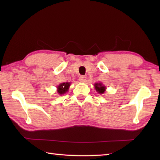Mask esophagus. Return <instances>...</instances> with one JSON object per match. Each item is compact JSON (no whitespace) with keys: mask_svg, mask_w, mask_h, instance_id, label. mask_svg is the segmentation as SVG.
<instances>
[{"mask_svg":"<svg viewBox=\"0 0 160 160\" xmlns=\"http://www.w3.org/2000/svg\"><path fill=\"white\" fill-rule=\"evenodd\" d=\"M79 80H80V82H85L86 77L84 76V75H81V76H80V78H79Z\"/></svg>","mask_w":160,"mask_h":160,"instance_id":"34e87169","label":"esophagus"}]
</instances>
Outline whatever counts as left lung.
Returning a JSON list of instances; mask_svg holds the SVG:
<instances>
[{
  "label": "left lung",
  "instance_id": "left-lung-1",
  "mask_svg": "<svg viewBox=\"0 0 160 160\" xmlns=\"http://www.w3.org/2000/svg\"><path fill=\"white\" fill-rule=\"evenodd\" d=\"M95 90L98 92L99 94H103L105 91V87L102 85V83H96L94 85Z\"/></svg>",
  "mask_w": 160,
  "mask_h": 160
}]
</instances>
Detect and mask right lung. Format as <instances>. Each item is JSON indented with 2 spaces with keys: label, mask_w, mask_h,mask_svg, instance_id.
I'll return each instance as SVG.
<instances>
[{
  "label": "right lung",
  "mask_w": 160,
  "mask_h": 160,
  "mask_svg": "<svg viewBox=\"0 0 160 160\" xmlns=\"http://www.w3.org/2000/svg\"><path fill=\"white\" fill-rule=\"evenodd\" d=\"M70 86L69 82H63L60 84V85L58 86V92L60 94H63L68 91Z\"/></svg>",
  "instance_id": "obj_1"
}]
</instances>
